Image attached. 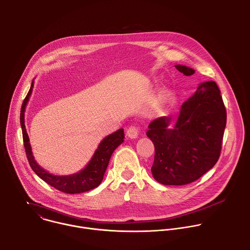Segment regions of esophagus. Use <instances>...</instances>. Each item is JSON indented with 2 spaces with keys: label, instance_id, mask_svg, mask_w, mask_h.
Segmentation results:
<instances>
[{
  "label": "esophagus",
  "instance_id": "1",
  "mask_svg": "<svg viewBox=\"0 0 250 250\" xmlns=\"http://www.w3.org/2000/svg\"><path fill=\"white\" fill-rule=\"evenodd\" d=\"M126 135L129 138H136L138 135V126L136 125H131L126 130Z\"/></svg>",
  "mask_w": 250,
  "mask_h": 250
}]
</instances>
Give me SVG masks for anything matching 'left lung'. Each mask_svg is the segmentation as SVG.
Returning a JSON list of instances; mask_svg holds the SVG:
<instances>
[{"instance_id":"1","label":"left lung","mask_w":250,"mask_h":250,"mask_svg":"<svg viewBox=\"0 0 250 250\" xmlns=\"http://www.w3.org/2000/svg\"><path fill=\"white\" fill-rule=\"evenodd\" d=\"M175 68L186 76L195 73L187 66ZM169 124L170 118L161 117L148 125L146 135L155 147L152 175L163 185L190 184L211 169L221 155L227 110L216 82L200 84L183 103L174 128H168Z\"/></svg>"}]
</instances>
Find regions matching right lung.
<instances>
[{
	"mask_svg": "<svg viewBox=\"0 0 250 250\" xmlns=\"http://www.w3.org/2000/svg\"><path fill=\"white\" fill-rule=\"evenodd\" d=\"M32 87H33V81L31 83L30 89L26 97L23 100L21 109V125L22 129L23 146H24L26 158L28 160V163L31 169L48 185L66 194L83 193L98 187L103 180L104 174L105 172L106 167L109 165V161L114 150L124 142V138H125L124 129L121 128L115 131L114 133L110 134L109 136H106L100 144L92 160L89 162L86 168L80 171L79 173L70 175V176L52 175L46 172L44 169H42L37 162L34 161L30 145L28 142L29 141L28 135L26 133V129L24 125V110H25L27 101L29 99V96L32 92Z\"/></svg>",
	"mask_w": 250,
	"mask_h": 250,
	"instance_id": "add662e5",
	"label": "right lung"
}]
</instances>
